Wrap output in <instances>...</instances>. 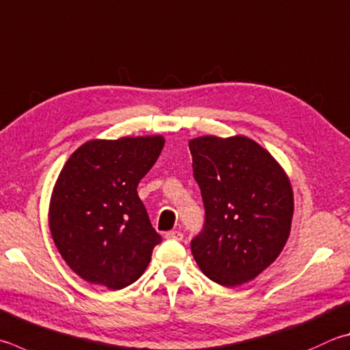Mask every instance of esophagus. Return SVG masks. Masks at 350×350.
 I'll list each match as a JSON object with an SVG mask.
<instances>
[{
  "label": "esophagus",
  "instance_id": "obj_1",
  "mask_svg": "<svg viewBox=\"0 0 350 350\" xmlns=\"http://www.w3.org/2000/svg\"><path fill=\"white\" fill-rule=\"evenodd\" d=\"M165 239L180 241L183 239V234L180 231H168V232H165Z\"/></svg>",
  "mask_w": 350,
  "mask_h": 350
}]
</instances>
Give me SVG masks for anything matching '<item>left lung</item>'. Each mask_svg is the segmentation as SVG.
<instances>
[{"label": "left lung", "instance_id": "obj_1", "mask_svg": "<svg viewBox=\"0 0 350 350\" xmlns=\"http://www.w3.org/2000/svg\"><path fill=\"white\" fill-rule=\"evenodd\" d=\"M205 225L191 240L203 274L226 288L247 283L274 263L288 241L294 193L269 151L246 136L189 141Z\"/></svg>", "mask_w": 350, "mask_h": 350}]
</instances>
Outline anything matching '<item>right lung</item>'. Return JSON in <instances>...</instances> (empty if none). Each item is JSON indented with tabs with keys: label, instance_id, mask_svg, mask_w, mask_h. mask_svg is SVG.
Masks as SVG:
<instances>
[{
	"label": "right lung",
	"instance_id": "right-lung-1",
	"mask_svg": "<svg viewBox=\"0 0 350 350\" xmlns=\"http://www.w3.org/2000/svg\"><path fill=\"white\" fill-rule=\"evenodd\" d=\"M162 136L88 141L68 157L49 205L50 232L70 269L119 291L135 283L162 237L137 185L163 148Z\"/></svg>",
	"mask_w": 350,
	"mask_h": 350
}]
</instances>
